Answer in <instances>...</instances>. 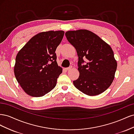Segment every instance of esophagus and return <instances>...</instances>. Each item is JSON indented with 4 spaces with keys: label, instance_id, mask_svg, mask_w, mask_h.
Returning <instances> with one entry per match:
<instances>
[{
    "label": "esophagus",
    "instance_id": "34e87169",
    "mask_svg": "<svg viewBox=\"0 0 134 134\" xmlns=\"http://www.w3.org/2000/svg\"><path fill=\"white\" fill-rule=\"evenodd\" d=\"M72 68V66H70V67H69V68H65V70H70Z\"/></svg>",
    "mask_w": 134,
    "mask_h": 134
}]
</instances>
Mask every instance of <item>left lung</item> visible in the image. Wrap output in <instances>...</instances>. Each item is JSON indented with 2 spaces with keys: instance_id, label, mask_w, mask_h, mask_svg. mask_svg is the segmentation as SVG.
I'll use <instances>...</instances> for the list:
<instances>
[{
  "instance_id": "8db88e82",
  "label": "left lung",
  "mask_w": 134,
  "mask_h": 134,
  "mask_svg": "<svg viewBox=\"0 0 134 134\" xmlns=\"http://www.w3.org/2000/svg\"><path fill=\"white\" fill-rule=\"evenodd\" d=\"M65 36L78 56L79 76L73 81L75 87L88 96L101 94L115 78L117 64L112 48L98 36L87 30L68 31ZM83 58L87 60V63L82 66Z\"/></svg>"
}]
</instances>
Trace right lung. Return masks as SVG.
Instances as JSON below:
<instances>
[{
  "label": "right lung",
  "instance_id": "right-lung-1",
  "mask_svg": "<svg viewBox=\"0 0 134 134\" xmlns=\"http://www.w3.org/2000/svg\"><path fill=\"white\" fill-rule=\"evenodd\" d=\"M63 31H49L36 35L16 56L14 72L28 95L42 97L55 87L63 69L56 62L55 51L62 42Z\"/></svg>",
  "mask_w": 134,
  "mask_h": 134
}]
</instances>
